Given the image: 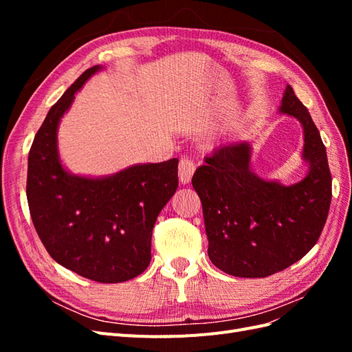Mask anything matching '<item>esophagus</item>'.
I'll list each match as a JSON object with an SVG mask.
<instances>
[{
	"label": "esophagus",
	"instance_id": "esophagus-1",
	"mask_svg": "<svg viewBox=\"0 0 352 352\" xmlns=\"http://www.w3.org/2000/svg\"><path fill=\"white\" fill-rule=\"evenodd\" d=\"M195 172V164L192 160L189 158H182L179 163V180L180 184L188 185L190 182V179H192V175Z\"/></svg>",
	"mask_w": 352,
	"mask_h": 352
}]
</instances>
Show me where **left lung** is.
Here are the masks:
<instances>
[{
	"mask_svg": "<svg viewBox=\"0 0 352 352\" xmlns=\"http://www.w3.org/2000/svg\"><path fill=\"white\" fill-rule=\"evenodd\" d=\"M279 113L302 126L301 157L308 172L300 182L283 185L260 177L251 167L252 144L247 141L219 146L192 177L204 214L208 257L236 278H265L301 260L327 219L332 177L326 148L289 85Z\"/></svg>",
	"mask_w": 352,
	"mask_h": 352,
	"instance_id": "8db88e82",
	"label": "left lung"
}]
</instances>
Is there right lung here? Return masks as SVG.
<instances>
[{
  "mask_svg": "<svg viewBox=\"0 0 352 352\" xmlns=\"http://www.w3.org/2000/svg\"><path fill=\"white\" fill-rule=\"evenodd\" d=\"M94 66L63 94L39 127L28 160L30 217L48 254L63 267L100 283L136 278L151 261L160 211L177 189V158L133 164L107 176L73 175L61 163V117Z\"/></svg>",
  "mask_w": 352,
  "mask_h": 352,
  "instance_id": "right-lung-1",
  "label": "right lung"
}]
</instances>
